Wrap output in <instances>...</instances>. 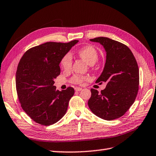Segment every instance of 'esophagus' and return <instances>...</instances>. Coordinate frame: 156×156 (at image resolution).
I'll return each mask as SVG.
<instances>
[{"label": "esophagus", "instance_id": "obj_1", "mask_svg": "<svg viewBox=\"0 0 156 156\" xmlns=\"http://www.w3.org/2000/svg\"><path fill=\"white\" fill-rule=\"evenodd\" d=\"M82 88H80V87H76L75 88L76 91H80V90H82Z\"/></svg>", "mask_w": 156, "mask_h": 156}]
</instances>
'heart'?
I'll return each mask as SVG.
<instances>
[{
    "label": "heart",
    "instance_id": "obj_1",
    "mask_svg": "<svg viewBox=\"0 0 156 156\" xmlns=\"http://www.w3.org/2000/svg\"><path fill=\"white\" fill-rule=\"evenodd\" d=\"M78 55L82 60L89 65H94L98 59V51L92 45H86L78 50ZM72 65V57L69 53L63 56L61 61V66L65 70L71 69ZM86 78L80 75H75L72 78V82L76 84H82Z\"/></svg>",
    "mask_w": 156,
    "mask_h": 156
}]
</instances>
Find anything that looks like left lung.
<instances>
[{"instance_id":"1","label":"left lung","mask_w":156,"mask_h":156,"mask_svg":"<svg viewBox=\"0 0 156 156\" xmlns=\"http://www.w3.org/2000/svg\"><path fill=\"white\" fill-rule=\"evenodd\" d=\"M105 48L106 61L101 74L96 82H106L101 93L90 90L88 101L94 115L105 120L120 118L135 102L139 90V71L130 48L120 42L107 37L90 39Z\"/></svg>"}]
</instances>
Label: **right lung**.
Instances as JSON below:
<instances>
[{
	"label": "right lung",
	"mask_w": 156,
	"mask_h": 156,
	"mask_svg": "<svg viewBox=\"0 0 156 156\" xmlns=\"http://www.w3.org/2000/svg\"><path fill=\"white\" fill-rule=\"evenodd\" d=\"M78 42H46L30 48L20 59L15 77L18 98L36 123L52 125L66 114L74 89L56 90L54 79L60 74L62 58Z\"/></svg>",
	"instance_id": "right-lung-1"
}]
</instances>
